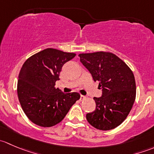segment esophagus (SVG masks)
Segmentation results:
<instances>
[{
  "label": "esophagus",
  "instance_id": "34e87169",
  "mask_svg": "<svg viewBox=\"0 0 154 154\" xmlns=\"http://www.w3.org/2000/svg\"><path fill=\"white\" fill-rule=\"evenodd\" d=\"M86 96H84V95H80V101H83V100H86Z\"/></svg>",
  "mask_w": 154,
  "mask_h": 154
}]
</instances>
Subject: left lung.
I'll return each mask as SVG.
<instances>
[{
  "mask_svg": "<svg viewBox=\"0 0 154 154\" xmlns=\"http://www.w3.org/2000/svg\"><path fill=\"white\" fill-rule=\"evenodd\" d=\"M79 57L102 89L101 97H94L96 109L86 114L87 121L97 130H112L125 120L134 103L136 87L133 71L112 53L99 51Z\"/></svg>",
  "mask_w": 154,
  "mask_h": 154,
  "instance_id": "obj_1",
  "label": "left lung"
}]
</instances>
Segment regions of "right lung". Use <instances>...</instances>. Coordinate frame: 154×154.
I'll list each match as a JSON object with an SVG mask.
<instances>
[{"mask_svg": "<svg viewBox=\"0 0 154 154\" xmlns=\"http://www.w3.org/2000/svg\"><path fill=\"white\" fill-rule=\"evenodd\" d=\"M75 56L74 53L47 48L24 63L17 92L23 111L32 123L44 127L57 125L80 99L79 93L65 94L54 87L63 65Z\"/></svg>", "mask_w": 154, "mask_h": 154, "instance_id": "right-lung-1", "label": "right lung"}]
</instances>
